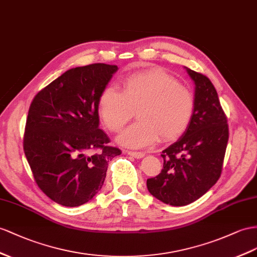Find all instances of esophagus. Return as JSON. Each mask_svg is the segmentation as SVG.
<instances>
[{"instance_id": "obj_1", "label": "esophagus", "mask_w": 257, "mask_h": 257, "mask_svg": "<svg viewBox=\"0 0 257 257\" xmlns=\"http://www.w3.org/2000/svg\"><path fill=\"white\" fill-rule=\"evenodd\" d=\"M128 155H130V156H133V157H135V159H142V157L146 155L144 153H142V152H133V151H127L126 152Z\"/></svg>"}]
</instances>
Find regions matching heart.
<instances>
[{"instance_id":"1","label":"heart","mask_w":257,"mask_h":257,"mask_svg":"<svg viewBox=\"0 0 257 257\" xmlns=\"http://www.w3.org/2000/svg\"><path fill=\"white\" fill-rule=\"evenodd\" d=\"M121 91L106 85L98 96L103 123L118 133L137 108L139 119L122 131L118 142L133 149L149 148L160 139L173 141L186 133L194 114L192 92L161 67L131 72L121 79Z\"/></svg>"}]
</instances>
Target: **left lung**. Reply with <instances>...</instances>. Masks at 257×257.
<instances>
[{
	"label": "left lung",
	"instance_id": "obj_1",
	"mask_svg": "<svg viewBox=\"0 0 257 257\" xmlns=\"http://www.w3.org/2000/svg\"><path fill=\"white\" fill-rule=\"evenodd\" d=\"M187 71L195 83L191 123L178 141L162 152V172L147 180L149 192L173 206L188 205L215 185L229 139L227 116L212 81L201 72Z\"/></svg>",
	"mask_w": 257,
	"mask_h": 257
}]
</instances>
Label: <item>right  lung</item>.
<instances>
[{
  "instance_id": "add662e5",
  "label": "right lung",
  "mask_w": 257,
  "mask_h": 257,
  "mask_svg": "<svg viewBox=\"0 0 257 257\" xmlns=\"http://www.w3.org/2000/svg\"><path fill=\"white\" fill-rule=\"evenodd\" d=\"M117 69L103 63L71 68L30 104L24 152L38 187L63 206L89 202L103 186L108 162L121 154L98 128V96Z\"/></svg>"
}]
</instances>
